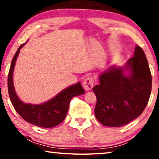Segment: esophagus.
<instances>
[{"instance_id":"esophagus-1","label":"esophagus","mask_w":159,"mask_h":159,"mask_svg":"<svg viewBox=\"0 0 159 159\" xmlns=\"http://www.w3.org/2000/svg\"><path fill=\"white\" fill-rule=\"evenodd\" d=\"M93 83H94V79L92 76H89L84 80L83 86L86 90H91L93 86Z\"/></svg>"}]
</instances>
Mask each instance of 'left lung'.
Instances as JSON below:
<instances>
[{"label":"left lung","instance_id":"8db88e82","mask_svg":"<svg viewBox=\"0 0 159 159\" xmlns=\"http://www.w3.org/2000/svg\"><path fill=\"white\" fill-rule=\"evenodd\" d=\"M128 70V76L124 72ZM92 89L97 97L94 109L98 121L107 127H121L139 117L147 106L152 78L143 49L135 46L133 57L122 68L111 67L99 77Z\"/></svg>","mask_w":159,"mask_h":159}]
</instances>
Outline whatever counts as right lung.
<instances>
[{
    "label": "right lung",
    "mask_w": 159,
    "mask_h": 159,
    "mask_svg": "<svg viewBox=\"0 0 159 159\" xmlns=\"http://www.w3.org/2000/svg\"><path fill=\"white\" fill-rule=\"evenodd\" d=\"M22 44L13 57L8 75V94L15 110L29 123L40 127H53L63 121L68 112L71 99L84 94L85 91L80 83L65 89L52 99L42 104H25L19 99L16 93L13 82V73L16 60Z\"/></svg>",
    "instance_id": "1"
}]
</instances>
